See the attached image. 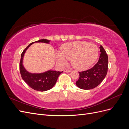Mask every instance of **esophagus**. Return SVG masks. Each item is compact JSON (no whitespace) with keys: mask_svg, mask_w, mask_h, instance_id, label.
I'll return each instance as SVG.
<instances>
[{"mask_svg":"<svg viewBox=\"0 0 129 129\" xmlns=\"http://www.w3.org/2000/svg\"><path fill=\"white\" fill-rule=\"evenodd\" d=\"M64 72H66V73H69V72H71V71H70V70H68V69H64Z\"/></svg>","mask_w":129,"mask_h":129,"instance_id":"34e87169","label":"esophagus"}]
</instances>
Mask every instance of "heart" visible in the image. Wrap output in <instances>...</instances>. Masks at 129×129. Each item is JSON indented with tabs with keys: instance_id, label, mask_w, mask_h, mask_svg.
<instances>
[{
	"instance_id": "heart-1",
	"label": "heart",
	"mask_w": 129,
	"mask_h": 129,
	"mask_svg": "<svg viewBox=\"0 0 129 129\" xmlns=\"http://www.w3.org/2000/svg\"><path fill=\"white\" fill-rule=\"evenodd\" d=\"M99 55V48L92 43L77 41L62 45L56 53V59L61 64H66L68 60L74 68L85 70L95 63Z\"/></svg>"
}]
</instances>
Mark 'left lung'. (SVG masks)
<instances>
[{
  "label": "left lung",
  "mask_w": 129,
  "mask_h": 129,
  "mask_svg": "<svg viewBox=\"0 0 129 129\" xmlns=\"http://www.w3.org/2000/svg\"><path fill=\"white\" fill-rule=\"evenodd\" d=\"M101 54L98 62L91 69L79 72V79L76 85L80 89L89 90L95 88L106 76L108 68V57L102 46H100Z\"/></svg>",
  "instance_id": "obj_1"
}]
</instances>
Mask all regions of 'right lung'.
<instances>
[{"instance_id": "right-lung-1", "label": "right lung", "mask_w": 129, "mask_h": 129, "mask_svg": "<svg viewBox=\"0 0 129 129\" xmlns=\"http://www.w3.org/2000/svg\"><path fill=\"white\" fill-rule=\"evenodd\" d=\"M50 40L47 39H41L30 44L22 52L21 55L20 62V72L22 79L29 86L35 90L39 91H45L52 88L55 84L57 78L63 72L55 71H49L42 73H31L27 71L23 65V58L27 49L30 46L36 42H43L49 44Z\"/></svg>"}]
</instances>
